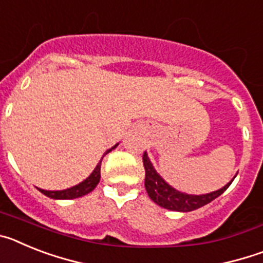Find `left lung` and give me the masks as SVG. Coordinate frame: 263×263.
<instances>
[{"instance_id":"1","label":"left lung","mask_w":263,"mask_h":263,"mask_svg":"<svg viewBox=\"0 0 263 263\" xmlns=\"http://www.w3.org/2000/svg\"><path fill=\"white\" fill-rule=\"evenodd\" d=\"M143 166H145V188L148 197L162 208L176 211V212H191L211 203L216 197L224 194L225 190L232 184L233 179L236 178L234 175L231 182L227 183L217 191L203 195H192L179 191L173 185H170L154 168L152 160L147 157V153L143 154Z\"/></svg>"}]
</instances>
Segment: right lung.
Returning <instances> with one entry per match:
<instances>
[{
  "mask_svg": "<svg viewBox=\"0 0 263 263\" xmlns=\"http://www.w3.org/2000/svg\"><path fill=\"white\" fill-rule=\"evenodd\" d=\"M117 146L118 143L113 146L111 148H109L108 152H105V154H108L109 152H111V150L117 147ZM101 160H103V158L100 159L97 166L95 167L92 174H90L87 179H84L83 182L73 185V187H69L67 188V190H62V191H47V190H42V188H38V190L43 195H46L47 197H51V199H55V200H69V199H78V197L88 195L89 192L93 191L95 188H96V185L99 184L100 182V178H101V174H100V170H101Z\"/></svg>",
  "mask_w": 263,
  "mask_h": 263,
  "instance_id": "right-lung-1",
  "label": "right lung"
}]
</instances>
